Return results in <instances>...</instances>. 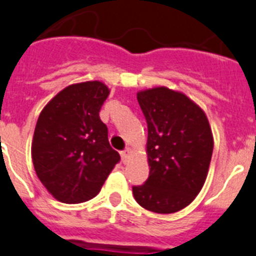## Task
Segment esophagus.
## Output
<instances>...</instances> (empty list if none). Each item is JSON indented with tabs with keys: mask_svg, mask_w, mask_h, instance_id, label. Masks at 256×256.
Here are the masks:
<instances>
[{
	"mask_svg": "<svg viewBox=\"0 0 256 256\" xmlns=\"http://www.w3.org/2000/svg\"><path fill=\"white\" fill-rule=\"evenodd\" d=\"M132 152V150L130 147H126L124 151L121 152V158H122V160H124V162H126V161L128 160V158H130Z\"/></svg>",
	"mask_w": 256,
	"mask_h": 256,
	"instance_id": "esophagus-1",
	"label": "esophagus"
}]
</instances>
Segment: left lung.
Listing matches in <instances>:
<instances>
[{"instance_id":"left-lung-1","label":"left lung","mask_w":256,"mask_h":256,"mask_svg":"<svg viewBox=\"0 0 256 256\" xmlns=\"http://www.w3.org/2000/svg\"><path fill=\"white\" fill-rule=\"evenodd\" d=\"M148 126L150 177L134 186L138 204L156 214H174L194 200L206 182L214 135L204 110L180 91L154 87L136 94Z\"/></svg>"}]
</instances>
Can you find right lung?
<instances>
[{
  "mask_svg": "<svg viewBox=\"0 0 256 256\" xmlns=\"http://www.w3.org/2000/svg\"><path fill=\"white\" fill-rule=\"evenodd\" d=\"M109 92L100 80L70 84L38 116L32 162L49 194L62 203L74 204L96 196L120 161L98 116Z\"/></svg>",
  "mask_w": 256,
  "mask_h": 256,
  "instance_id": "obj_1",
  "label": "right lung"
}]
</instances>
